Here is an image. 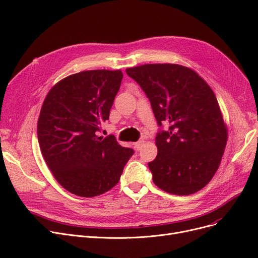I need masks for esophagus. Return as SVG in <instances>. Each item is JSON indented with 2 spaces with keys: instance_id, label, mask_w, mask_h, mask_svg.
Instances as JSON below:
<instances>
[{
  "instance_id": "obj_1",
  "label": "esophagus",
  "mask_w": 258,
  "mask_h": 258,
  "mask_svg": "<svg viewBox=\"0 0 258 258\" xmlns=\"http://www.w3.org/2000/svg\"><path fill=\"white\" fill-rule=\"evenodd\" d=\"M143 144H144V141H143V140H140V141L135 143L134 145H135V148H136V151H140L141 148H142V146H143Z\"/></svg>"
}]
</instances>
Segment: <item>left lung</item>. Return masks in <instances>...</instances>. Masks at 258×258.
<instances>
[{
	"label": "left lung",
	"instance_id": "obj_1",
	"mask_svg": "<svg viewBox=\"0 0 258 258\" xmlns=\"http://www.w3.org/2000/svg\"><path fill=\"white\" fill-rule=\"evenodd\" d=\"M125 71L150 99L158 125L169 123L157 134L158 155L148 163L154 183L178 196L201 190L218 170L227 143L213 91L197 72L180 64L148 63Z\"/></svg>",
	"mask_w": 258,
	"mask_h": 258
}]
</instances>
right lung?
Masks as SVG:
<instances>
[{
    "mask_svg": "<svg viewBox=\"0 0 258 258\" xmlns=\"http://www.w3.org/2000/svg\"><path fill=\"white\" fill-rule=\"evenodd\" d=\"M122 77L120 70L68 76L49 91L40 110L37 138L43 157L56 181L78 197H96L112 189L134 154L113 135L98 136Z\"/></svg>",
    "mask_w": 258,
    "mask_h": 258,
    "instance_id": "add662e5",
    "label": "right lung"
}]
</instances>
